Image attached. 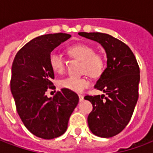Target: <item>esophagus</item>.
I'll use <instances>...</instances> for the list:
<instances>
[{"label":"esophagus","mask_w":153,"mask_h":153,"mask_svg":"<svg viewBox=\"0 0 153 153\" xmlns=\"http://www.w3.org/2000/svg\"><path fill=\"white\" fill-rule=\"evenodd\" d=\"M79 101L80 102H82L83 100V95H79Z\"/></svg>","instance_id":"34e87169"}]
</instances>
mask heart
<instances>
[{
  "label": "heart",
  "mask_w": 153,
  "mask_h": 153,
  "mask_svg": "<svg viewBox=\"0 0 153 153\" xmlns=\"http://www.w3.org/2000/svg\"><path fill=\"white\" fill-rule=\"evenodd\" d=\"M68 52L74 58L83 60V73L88 74L91 76H97L102 73L105 68V61L102 56L95 53V50L92 46L83 43L75 44L68 48ZM49 64L55 73L62 74L65 71V63L63 56L55 51L49 55ZM59 86L75 93H82L90 86V80L86 77H68L60 80Z\"/></svg>",
  "instance_id": "obj_1"
}]
</instances>
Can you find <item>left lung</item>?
I'll return each mask as SVG.
<instances>
[{
  "label": "left lung",
  "instance_id": "8db88e82",
  "mask_svg": "<svg viewBox=\"0 0 153 153\" xmlns=\"http://www.w3.org/2000/svg\"><path fill=\"white\" fill-rule=\"evenodd\" d=\"M79 34L102 45L106 53L107 67L94 88L107 95L87 96L93 104L88 124L93 134L111 138L125 128L131 119L138 98L140 72L130 48L112 36L102 33Z\"/></svg>",
  "mask_w": 153,
  "mask_h": 153
}]
</instances>
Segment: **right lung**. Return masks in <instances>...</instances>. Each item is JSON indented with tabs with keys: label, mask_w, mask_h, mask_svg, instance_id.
<instances>
[{
	"label": "right lung",
	"mask_w": 153,
	"mask_h": 153,
	"mask_svg": "<svg viewBox=\"0 0 153 153\" xmlns=\"http://www.w3.org/2000/svg\"><path fill=\"white\" fill-rule=\"evenodd\" d=\"M70 37L59 33L33 38L19 51L12 64L10 90L17 112L25 127L38 138L52 139L63 134L79 103V96L66 88L53 97L46 95L55 78L49 55Z\"/></svg>",
	"instance_id": "1"
}]
</instances>
